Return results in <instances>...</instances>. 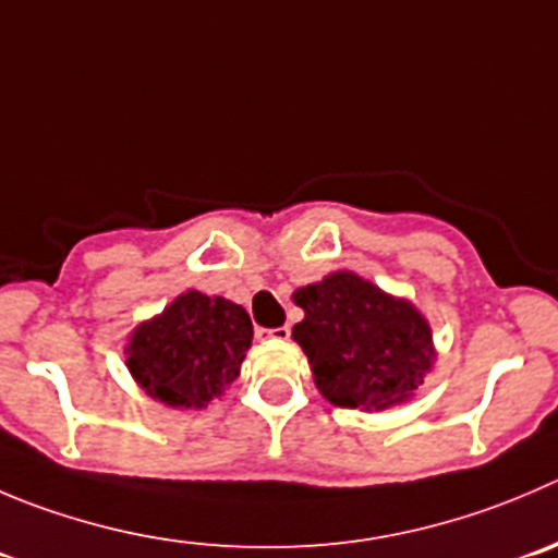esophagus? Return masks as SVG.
<instances>
[{"label": "esophagus", "mask_w": 558, "mask_h": 558, "mask_svg": "<svg viewBox=\"0 0 558 558\" xmlns=\"http://www.w3.org/2000/svg\"><path fill=\"white\" fill-rule=\"evenodd\" d=\"M257 337H259V339H276V342H282V339L290 337V328H288V326H279V328H259Z\"/></svg>", "instance_id": "1"}]
</instances>
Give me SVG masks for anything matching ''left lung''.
Wrapping results in <instances>:
<instances>
[{
  "label": "left lung",
  "mask_w": 558,
  "mask_h": 558,
  "mask_svg": "<svg viewBox=\"0 0 558 558\" xmlns=\"http://www.w3.org/2000/svg\"><path fill=\"white\" fill-rule=\"evenodd\" d=\"M293 301L304 310L293 339L333 405L386 411L411 400L433 367V331L422 312L353 270L299 288Z\"/></svg>",
  "instance_id": "left-lung-1"
}]
</instances>
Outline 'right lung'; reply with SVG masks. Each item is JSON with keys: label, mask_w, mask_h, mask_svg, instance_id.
I'll return each mask as SVG.
<instances>
[{"label": "right lung", "mask_w": 558, "mask_h": 558, "mask_svg": "<svg viewBox=\"0 0 558 558\" xmlns=\"http://www.w3.org/2000/svg\"><path fill=\"white\" fill-rule=\"evenodd\" d=\"M254 328L248 312L221 295L189 290L129 337V364L153 400L199 411L241 375Z\"/></svg>", "instance_id": "obj_1"}]
</instances>
